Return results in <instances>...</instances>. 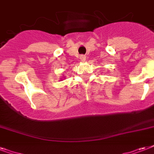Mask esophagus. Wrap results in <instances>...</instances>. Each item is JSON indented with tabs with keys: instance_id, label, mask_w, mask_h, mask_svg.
Returning a JSON list of instances; mask_svg holds the SVG:
<instances>
[{
	"instance_id": "esophagus-1",
	"label": "esophagus",
	"mask_w": 154,
	"mask_h": 154,
	"mask_svg": "<svg viewBox=\"0 0 154 154\" xmlns=\"http://www.w3.org/2000/svg\"><path fill=\"white\" fill-rule=\"evenodd\" d=\"M85 59H86L85 56H84V55L80 56V60H82V61H85Z\"/></svg>"
}]
</instances>
